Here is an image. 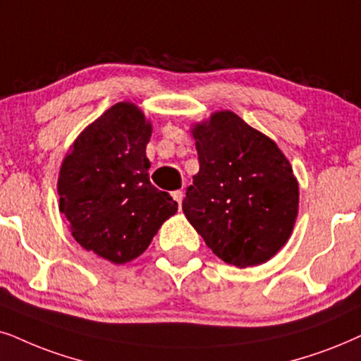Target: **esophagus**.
<instances>
[{"instance_id": "obj_1", "label": "esophagus", "mask_w": 361, "mask_h": 361, "mask_svg": "<svg viewBox=\"0 0 361 361\" xmlns=\"http://www.w3.org/2000/svg\"><path fill=\"white\" fill-rule=\"evenodd\" d=\"M171 196H173V200H175V202L178 203V207H181V202H183V191H181V190L173 191Z\"/></svg>"}]
</instances>
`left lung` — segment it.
Segmentation results:
<instances>
[{
	"mask_svg": "<svg viewBox=\"0 0 361 361\" xmlns=\"http://www.w3.org/2000/svg\"><path fill=\"white\" fill-rule=\"evenodd\" d=\"M200 171L183 213L218 258L246 268L268 262L290 238L298 183L275 141L231 111L193 130Z\"/></svg>",
	"mask_w": 361,
	"mask_h": 361,
	"instance_id": "1",
	"label": "left lung"
}]
</instances>
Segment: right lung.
Here are the masks:
<instances>
[{"label":"right lung","mask_w":361,"mask_h":361,"mask_svg":"<svg viewBox=\"0 0 361 361\" xmlns=\"http://www.w3.org/2000/svg\"><path fill=\"white\" fill-rule=\"evenodd\" d=\"M149 136L138 106L116 103L78 136L59 171V212L75 240L116 264L140 257L178 209L149 181Z\"/></svg>","instance_id":"obj_1"}]
</instances>
